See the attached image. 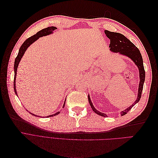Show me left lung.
<instances>
[{
	"label": "left lung",
	"instance_id": "8db88e82",
	"mask_svg": "<svg viewBox=\"0 0 158 158\" xmlns=\"http://www.w3.org/2000/svg\"><path fill=\"white\" fill-rule=\"evenodd\" d=\"M104 31L106 36L110 40V51L113 52H116V53L118 52V53L121 55L128 57L129 59H131L135 63V65H136L138 69V70H139L140 82L139 85H138L137 98L135 100V102L132 104V106H129L128 108L123 110V111L121 112V116H123L130 111L132 107L139 102L140 99L142 92L143 89V85H144V82L145 81V70L144 68V64H143V59L139 49L130 40L127 39L125 35H123L121 33L109 31L108 30H105ZM88 102L89 103L91 107H92V110L95 113H97L99 115H101L102 117H107L106 113L99 111L98 110L94 107L89 95Z\"/></svg>",
	"mask_w": 158,
	"mask_h": 158
}]
</instances>
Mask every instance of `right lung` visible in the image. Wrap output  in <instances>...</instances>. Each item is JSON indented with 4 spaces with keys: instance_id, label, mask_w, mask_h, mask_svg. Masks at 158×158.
<instances>
[{
    "instance_id": "obj_1",
    "label": "right lung",
    "mask_w": 158,
    "mask_h": 158,
    "mask_svg": "<svg viewBox=\"0 0 158 158\" xmlns=\"http://www.w3.org/2000/svg\"><path fill=\"white\" fill-rule=\"evenodd\" d=\"M55 30H56V27H54V26H51V27H48L47 28H45V29H43L41 30H40V31H38L36 34L33 35V36L30 37L27 39L23 43V44L22 45V46L20 47V49H19V52H18V54L16 56V58L15 59V61H14V92H15L16 95L18 96V94H17V92H16V74H17V69H18V66L19 63H20V62L22 58V56L23 55V54L25 53L28 47H29L33 43H34L36 40H37L39 39L40 37H41L43 36H46V35H49L51 33H53V31ZM65 102L66 100L64 102L63 104V108H64V105H65ZM31 114H33V115H35V114H33L31 113H30ZM60 112L58 111L56 112L55 114H51V115L49 116H47L46 117H52V116H55L57 115V114H59ZM37 116V115H35ZM40 117V116H39Z\"/></svg>"
}]
</instances>
